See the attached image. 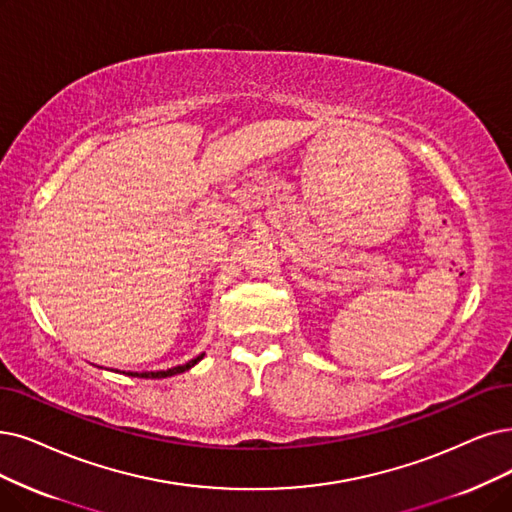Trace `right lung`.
<instances>
[{
    "mask_svg": "<svg viewBox=\"0 0 512 512\" xmlns=\"http://www.w3.org/2000/svg\"><path fill=\"white\" fill-rule=\"evenodd\" d=\"M203 359V353L199 355V357H195V359H191L189 363H185V365H176V367H172V370H166V372H142V374H130V376H140V378H168V376H174V374H180V372H187L189 367H193L197 361H201Z\"/></svg>",
    "mask_w": 512,
    "mask_h": 512,
    "instance_id": "right-lung-1",
    "label": "right lung"
}]
</instances>
